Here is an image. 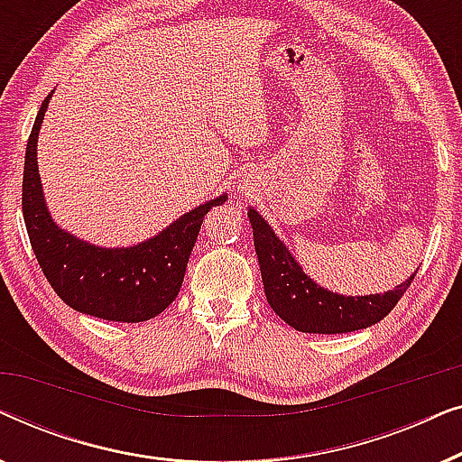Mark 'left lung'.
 <instances>
[{"mask_svg":"<svg viewBox=\"0 0 462 462\" xmlns=\"http://www.w3.org/2000/svg\"><path fill=\"white\" fill-rule=\"evenodd\" d=\"M248 217L269 305L299 332L343 334L376 324L387 318L416 275L384 294L343 296L328 292L302 273L300 264L277 239L261 214L250 210Z\"/></svg>","mask_w":462,"mask_h":462,"instance_id":"1","label":"left lung"}]
</instances>
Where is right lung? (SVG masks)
<instances>
[{
	"mask_svg": "<svg viewBox=\"0 0 462 462\" xmlns=\"http://www.w3.org/2000/svg\"><path fill=\"white\" fill-rule=\"evenodd\" d=\"M50 97L35 117L23 172V217L37 263L54 292L75 311L128 324L155 318L179 294L204 217L226 195L187 212L160 236L132 248L106 250L69 236L48 214L37 170V134Z\"/></svg>",
	"mask_w": 462,
	"mask_h": 462,
	"instance_id": "add662e5",
	"label": "right lung"
}]
</instances>
